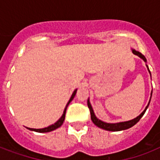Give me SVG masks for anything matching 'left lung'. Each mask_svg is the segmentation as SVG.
Here are the masks:
<instances>
[{
	"instance_id": "8db88e82",
	"label": "left lung",
	"mask_w": 160,
	"mask_h": 160,
	"mask_svg": "<svg viewBox=\"0 0 160 160\" xmlns=\"http://www.w3.org/2000/svg\"><path fill=\"white\" fill-rule=\"evenodd\" d=\"M132 52H133L134 55H138L139 57L141 58L142 60H144V62H146V59H145V57H144V55H142L140 52L135 51V50H132ZM147 68H148V66H147ZM148 70H149V74H150V71H149V68H148ZM150 75H151V74H150ZM151 95H152V92H151ZM150 100H151V97H150ZM87 105H88V107H89V109H90V118H91V120H92L93 123H94V124H95L96 126H98L99 128H100V129H105V130H109V131H120V130H124V129H129V128H131L132 126H134V124H137V123L139 121V119H141L142 116L144 115V113H145V111H146L147 108H148V106H149V102L144 111L142 112L141 114H139V116H137L136 118H134V119H131V120H129V121L114 123V124L105 123V122L101 121L100 119H98L97 117L95 116V113H94V110H93L92 106H91V105H90L89 99H88Z\"/></svg>"
}]
</instances>
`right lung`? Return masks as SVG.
Instances as JSON below:
<instances>
[{
	"label": "right lung",
	"mask_w": 160,
	"mask_h": 160,
	"mask_svg": "<svg viewBox=\"0 0 160 160\" xmlns=\"http://www.w3.org/2000/svg\"><path fill=\"white\" fill-rule=\"evenodd\" d=\"M76 91H77V90H75V91L73 92V94H72V95H71V97H70V100L68 101L67 105H66V106H65V110H64V112H63L62 116L60 117V119H58L57 121L55 122V124H51V125H50V126H48V127H46V128H43V129H31V128H27V129H30V130H32V131L39 132V133H46V132L53 131V130H55V129H56L57 128H59V127L61 126L63 123H64V120H65L66 109H67V107H68V105H69V104H70V103L72 101V100L74 99V97H75V95H76Z\"/></svg>",
	"instance_id": "right-lung-1"
}]
</instances>
